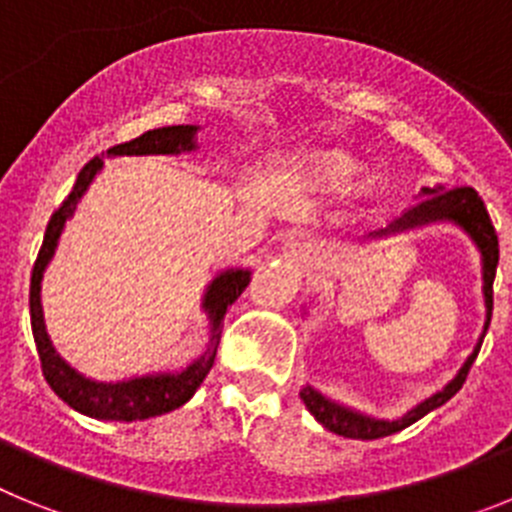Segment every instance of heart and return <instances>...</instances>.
Segmentation results:
<instances>
[{
    "instance_id": "heart-1",
    "label": "heart",
    "mask_w": 512,
    "mask_h": 512,
    "mask_svg": "<svg viewBox=\"0 0 512 512\" xmlns=\"http://www.w3.org/2000/svg\"><path fill=\"white\" fill-rule=\"evenodd\" d=\"M307 171H310L312 182L315 184L336 189V187H343L346 182H351V179L359 174V164H356L354 158L343 151H325L310 158Z\"/></svg>"
}]
</instances>
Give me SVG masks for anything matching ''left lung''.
<instances>
[{
	"label": "left lung",
	"instance_id": "1",
	"mask_svg": "<svg viewBox=\"0 0 512 512\" xmlns=\"http://www.w3.org/2000/svg\"><path fill=\"white\" fill-rule=\"evenodd\" d=\"M420 200L415 202L413 207L405 210V215L400 220L390 225L387 230H379L374 233L377 235H387V233H397V230H408V228H418V225H428V223H454L459 225L464 233L469 235L474 241V246L479 248L482 253V292H485V307H487V320H485V330H482V336H479L477 346L469 354V359L464 361V366L459 369L454 379H451L443 390H438L436 395H431L428 400L418 402L413 410L402 415V418L395 420H382V418H372V415H364L359 410L343 408L338 402L328 400L325 395H320L318 390H312L310 384H307L305 390L300 392L302 402H305V408L315 415L318 423H323V428L328 431L338 433V436L346 438H361V441H372V438H384L392 436V433L402 431V428H408L413 425L415 420H420L423 415H428L431 410L441 408L443 402H449L456 392L461 390V384L467 379L469 369H472L474 359L479 354V346L485 341V333L490 328V318H492V282H495V271H497V261H500V248H497V233L495 225H492L490 215H487V207L482 202L477 192L472 187H456V189H443V187H423L418 194Z\"/></svg>",
	"mask_w": 512,
	"mask_h": 512
}]
</instances>
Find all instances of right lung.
I'll list each match as a JSON object with an SVG mask.
<instances>
[{
    "mask_svg": "<svg viewBox=\"0 0 512 512\" xmlns=\"http://www.w3.org/2000/svg\"><path fill=\"white\" fill-rule=\"evenodd\" d=\"M197 125H169V128H156L143 133L140 138L112 146L110 156H174V153L194 151V135ZM102 169V158L94 156L84 169L76 176V184L71 194L63 200V205L53 212L51 223L45 228L43 246H40L38 261L33 266V279H30V323H33L35 346H38L40 366H43L45 382L51 384V390L61 397L66 405L79 410L81 415L97 420H120V423H133V420L156 418V415L171 413V410L182 408L184 402L197 392L202 379L215 364L217 343L223 333V318L228 307L241 297L243 289L251 282V271L248 269H228L220 271L202 297V310L210 318V343L202 351L200 359L184 366L182 372H166V374H146V377L122 379V382H97L87 379L76 369H71L66 361L58 356L53 348L51 336L45 330L43 320V302H40V284H43L45 266L51 264L53 253H56L58 238L63 233V225L76 212V205L94 182V176Z\"/></svg>",
    "mask_w": 512,
    "mask_h": 512,
    "instance_id": "add662e5",
    "label": "right lung"
}]
</instances>
